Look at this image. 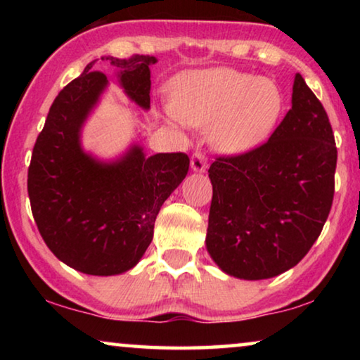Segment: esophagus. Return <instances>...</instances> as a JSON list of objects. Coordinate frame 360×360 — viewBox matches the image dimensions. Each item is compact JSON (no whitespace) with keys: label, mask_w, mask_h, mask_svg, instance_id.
Segmentation results:
<instances>
[{"label":"esophagus","mask_w":360,"mask_h":360,"mask_svg":"<svg viewBox=\"0 0 360 360\" xmlns=\"http://www.w3.org/2000/svg\"><path fill=\"white\" fill-rule=\"evenodd\" d=\"M190 165H191V170L200 172V174H201V172H205L206 167H208V162H206L203 154H200V152H195V154L191 155Z\"/></svg>","instance_id":"obj_1"}]
</instances>
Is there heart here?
<instances>
[{
    "label": "heart",
    "mask_w": 360,
    "mask_h": 360,
    "mask_svg": "<svg viewBox=\"0 0 360 360\" xmlns=\"http://www.w3.org/2000/svg\"><path fill=\"white\" fill-rule=\"evenodd\" d=\"M170 93L167 120L210 127L211 146L224 154H243L262 144L283 110L277 83L226 67L181 73Z\"/></svg>",
    "instance_id": "1"
}]
</instances>
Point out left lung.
Returning <instances> with one entry per match:
<instances>
[{"instance_id": "1", "label": "left lung", "mask_w": 360, "mask_h": 360, "mask_svg": "<svg viewBox=\"0 0 360 360\" xmlns=\"http://www.w3.org/2000/svg\"><path fill=\"white\" fill-rule=\"evenodd\" d=\"M338 149L321 101L297 73L292 110L265 144L218 157L206 249L224 274L272 278L302 260L326 223Z\"/></svg>"}]
</instances>
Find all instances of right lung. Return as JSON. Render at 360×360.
Returning a JSON list of instances; mask_svg holds the SVG:
<instances>
[{"label":"right lung","instance_id":"1","mask_svg":"<svg viewBox=\"0 0 360 360\" xmlns=\"http://www.w3.org/2000/svg\"><path fill=\"white\" fill-rule=\"evenodd\" d=\"M116 68L129 100L150 108V56L101 57ZM96 60L53 100L32 150L27 193L44 243L58 260L88 275L131 270L154 236L160 206L186 176L188 155L147 157L132 144L115 160H100L82 146V129L108 88Z\"/></svg>","mask_w":360,"mask_h":360}]
</instances>
